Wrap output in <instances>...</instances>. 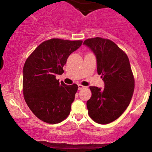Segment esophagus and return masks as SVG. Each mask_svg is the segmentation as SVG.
<instances>
[{
  "label": "esophagus",
  "mask_w": 152,
  "mask_h": 152,
  "mask_svg": "<svg viewBox=\"0 0 152 152\" xmlns=\"http://www.w3.org/2000/svg\"><path fill=\"white\" fill-rule=\"evenodd\" d=\"M84 88V86H82V85H81V84L78 85V90H82V89Z\"/></svg>",
  "instance_id": "1"
}]
</instances>
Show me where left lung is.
Instances as JSON below:
<instances>
[{
    "label": "left lung",
    "mask_w": 152,
    "mask_h": 152,
    "mask_svg": "<svg viewBox=\"0 0 152 152\" xmlns=\"http://www.w3.org/2000/svg\"><path fill=\"white\" fill-rule=\"evenodd\" d=\"M83 44L94 53L97 70L104 88L90 86L92 95L86 106L90 117L99 124L118 119L129 104L134 91V78L127 55L109 39H88Z\"/></svg>",
    "instance_id": "1"
}]
</instances>
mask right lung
<instances>
[{
  "label": "right lung",
  "instance_id": "obj_1",
  "mask_svg": "<svg viewBox=\"0 0 152 152\" xmlns=\"http://www.w3.org/2000/svg\"><path fill=\"white\" fill-rule=\"evenodd\" d=\"M82 41L52 39L41 43L24 64L23 91L28 107L39 119L59 123L69 115L77 85H66L56 80L64 72L68 57Z\"/></svg>",
  "mask_w": 152,
  "mask_h": 152
}]
</instances>
